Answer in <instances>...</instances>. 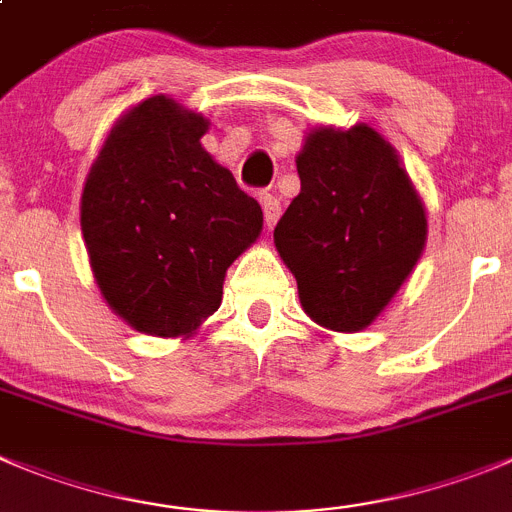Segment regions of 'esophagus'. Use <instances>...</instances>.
<instances>
[{
  "instance_id": "esophagus-1",
  "label": "esophagus",
  "mask_w": 512,
  "mask_h": 512,
  "mask_svg": "<svg viewBox=\"0 0 512 512\" xmlns=\"http://www.w3.org/2000/svg\"><path fill=\"white\" fill-rule=\"evenodd\" d=\"M262 202V212H265V224L267 227H275V222L280 219V202L278 197H272V194H265L260 199Z\"/></svg>"
}]
</instances>
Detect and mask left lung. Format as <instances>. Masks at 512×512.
Masks as SVG:
<instances>
[{
    "instance_id": "left-lung-1",
    "label": "left lung",
    "mask_w": 512,
    "mask_h": 512,
    "mask_svg": "<svg viewBox=\"0 0 512 512\" xmlns=\"http://www.w3.org/2000/svg\"><path fill=\"white\" fill-rule=\"evenodd\" d=\"M295 166L300 194L275 227V250L295 275L310 321L364 331L422 257V197L396 148L369 123L313 128Z\"/></svg>"
}]
</instances>
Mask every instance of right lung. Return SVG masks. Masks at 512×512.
I'll use <instances>...</instances> for the list:
<instances>
[{
    "label": "right lung",
    "mask_w": 512,
    "mask_h": 512,
    "mask_svg": "<svg viewBox=\"0 0 512 512\" xmlns=\"http://www.w3.org/2000/svg\"><path fill=\"white\" fill-rule=\"evenodd\" d=\"M209 118L169 95L128 108L80 199L95 285L133 331L189 338L222 303L227 267L262 232V209L202 146Z\"/></svg>",
    "instance_id": "1"
}]
</instances>
